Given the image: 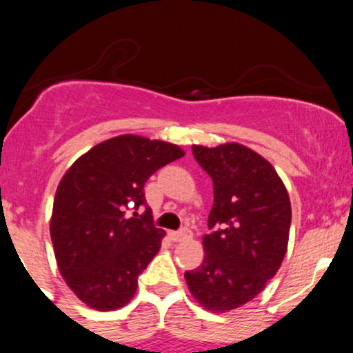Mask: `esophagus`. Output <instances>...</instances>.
<instances>
[{
	"instance_id": "1",
	"label": "esophagus",
	"mask_w": 353,
	"mask_h": 353,
	"mask_svg": "<svg viewBox=\"0 0 353 353\" xmlns=\"http://www.w3.org/2000/svg\"><path fill=\"white\" fill-rule=\"evenodd\" d=\"M169 237H171V241L174 242H182L192 237V234H190V230L188 229H182V230H176V232H169Z\"/></svg>"
}]
</instances>
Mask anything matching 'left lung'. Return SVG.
<instances>
[{
    "label": "left lung",
    "mask_w": 353,
    "mask_h": 353,
    "mask_svg": "<svg viewBox=\"0 0 353 353\" xmlns=\"http://www.w3.org/2000/svg\"><path fill=\"white\" fill-rule=\"evenodd\" d=\"M214 182L204 261L184 274L189 292L205 310L229 312L250 302L281 269L289 244V192L277 171L247 145H192Z\"/></svg>",
    "instance_id": "8db88e82"
}]
</instances>
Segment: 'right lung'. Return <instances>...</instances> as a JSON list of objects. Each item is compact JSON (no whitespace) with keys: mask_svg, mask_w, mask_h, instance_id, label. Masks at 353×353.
I'll return each instance as SVG.
<instances>
[{"mask_svg":"<svg viewBox=\"0 0 353 353\" xmlns=\"http://www.w3.org/2000/svg\"><path fill=\"white\" fill-rule=\"evenodd\" d=\"M184 154L165 141L123 134L96 144L64 172L52 204L51 241L59 274L88 307L116 310L134 297L137 277L165 232L154 228L148 205L139 219L125 210L129 203L145 205V181Z\"/></svg>","mask_w":353,"mask_h":353,"instance_id":"1","label":"right lung"}]
</instances>
